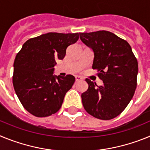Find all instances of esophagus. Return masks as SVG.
Wrapping results in <instances>:
<instances>
[{
	"label": "esophagus",
	"mask_w": 150,
	"mask_h": 150,
	"mask_svg": "<svg viewBox=\"0 0 150 150\" xmlns=\"http://www.w3.org/2000/svg\"><path fill=\"white\" fill-rule=\"evenodd\" d=\"M75 79H76V81L78 82V81H80V80H82V79H83V77H81L80 76H75Z\"/></svg>",
	"instance_id": "34e87169"
}]
</instances>
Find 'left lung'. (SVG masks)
Listing matches in <instances>:
<instances>
[{"mask_svg":"<svg viewBox=\"0 0 150 150\" xmlns=\"http://www.w3.org/2000/svg\"><path fill=\"white\" fill-rule=\"evenodd\" d=\"M80 39L93 50L92 68L104 84L86 79L88 84L82 94L84 109L102 120H112L124 110L137 87L138 64L126 40L107 30L79 33Z\"/></svg>","mask_w":150,"mask_h":150,"instance_id":"8db88e82","label":"left lung"}]
</instances>
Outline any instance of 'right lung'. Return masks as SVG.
Segmentation results:
<instances>
[{
  "label": "right lung",
  "instance_id": "1",
  "mask_svg": "<svg viewBox=\"0 0 150 150\" xmlns=\"http://www.w3.org/2000/svg\"><path fill=\"white\" fill-rule=\"evenodd\" d=\"M79 38V33H47L28 40L17 53L13 64V87L30 114L46 117L59 110L75 77L70 74L54 76L55 59H63L67 47Z\"/></svg>",
  "mask_w": 150,
  "mask_h": 150
}]
</instances>
